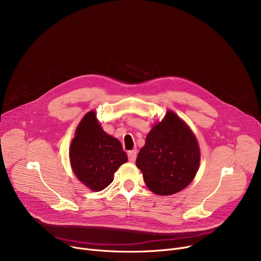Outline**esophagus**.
I'll return each instance as SVG.
<instances>
[{
  "instance_id": "esophagus-1",
  "label": "esophagus",
  "mask_w": 261,
  "mask_h": 261,
  "mask_svg": "<svg viewBox=\"0 0 261 261\" xmlns=\"http://www.w3.org/2000/svg\"><path fill=\"white\" fill-rule=\"evenodd\" d=\"M136 155H138V152H136V150H131V151H129V152H128L129 162L134 163V161H135V159H136Z\"/></svg>"
}]
</instances>
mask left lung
Masks as SVG:
<instances>
[{
  "mask_svg": "<svg viewBox=\"0 0 261 261\" xmlns=\"http://www.w3.org/2000/svg\"><path fill=\"white\" fill-rule=\"evenodd\" d=\"M200 149L195 134L174 112L168 111L147 135L136 158V166L152 193L169 196L195 179Z\"/></svg>",
  "mask_w": 261,
  "mask_h": 261,
  "instance_id": "obj_1",
  "label": "left lung"
}]
</instances>
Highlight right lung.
<instances>
[{"label": "right lung", "mask_w": 261, "mask_h": 261, "mask_svg": "<svg viewBox=\"0 0 261 261\" xmlns=\"http://www.w3.org/2000/svg\"><path fill=\"white\" fill-rule=\"evenodd\" d=\"M70 160L77 179L93 191L114 180V172L128 161L118 140L107 134L90 111L81 119L70 147Z\"/></svg>", "instance_id": "add662e5"}]
</instances>
